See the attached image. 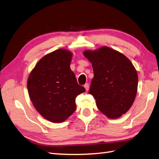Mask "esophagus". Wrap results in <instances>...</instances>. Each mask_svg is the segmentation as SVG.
Instances as JSON below:
<instances>
[{
  "mask_svg": "<svg viewBox=\"0 0 159 159\" xmlns=\"http://www.w3.org/2000/svg\"><path fill=\"white\" fill-rule=\"evenodd\" d=\"M84 87L85 88V90H86L87 91H88V90H89V84H88V83H86V84H84Z\"/></svg>",
  "mask_w": 159,
  "mask_h": 159,
  "instance_id": "34e87169",
  "label": "esophagus"
}]
</instances>
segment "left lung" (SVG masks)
Masks as SVG:
<instances>
[{
  "label": "left lung",
  "mask_w": 159,
  "mask_h": 159,
  "mask_svg": "<svg viewBox=\"0 0 159 159\" xmlns=\"http://www.w3.org/2000/svg\"><path fill=\"white\" fill-rule=\"evenodd\" d=\"M84 56L92 64L94 77L89 93L98 108L109 119H118L130 109L137 94L138 76L131 61L108 47L86 50Z\"/></svg>",
  "instance_id": "8db88e82"
}]
</instances>
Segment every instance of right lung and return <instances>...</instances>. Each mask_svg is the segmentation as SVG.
Segmentation results:
<instances>
[{"mask_svg": "<svg viewBox=\"0 0 159 159\" xmlns=\"http://www.w3.org/2000/svg\"><path fill=\"white\" fill-rule=\"evenodd\" d=\"M72 57L70 51L55 50L40 59L28 76L31 102L40 115L53 123H61L72 115L76 96L85 91L70 67Z\"/></svg>", "mask_w": 159, "mask_h": 159, "instance_id": "1", "label": "right lung"}]
</instances>
